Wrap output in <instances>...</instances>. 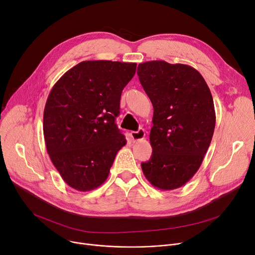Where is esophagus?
Segmentation results:
<instances>
[{
    "instance_id": "34e87169",
    "label": "esophagus",
    "mask_w": 255,
    "mask_h": 255,
    "mask_svg": "<svg viewBox=\"0 0 255 255\" xmlns=\"http://www.w3.org/2000/svg\"><path fill=\"white\" fill-rule=\"evenodd\" d=\"M130 137L133 141L141 140L143 137H145V130L138 129L137 131H131L130 132Z\"/></svg>"
}]
</instances>
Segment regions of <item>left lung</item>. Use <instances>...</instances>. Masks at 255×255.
I'll return each mask as SVG.
<instances>
[{"instance_id": "obj_1", "label": "left lung", "mask_w": 255, "mask_h": 255, "mask_svg": "<svg viewBox=\"0 0 255 255\" xmlns=\"http://www.w3.org/2000/svg\"><path fill=\"white\" fill-rule=\"evenodd\" d=\"M137 75L154 108L152 156L141 162V170L157 189H178L200 168L212 141V93L201 74L186 64L147 61L138 64Z\"/></svg>"}]
</instances>
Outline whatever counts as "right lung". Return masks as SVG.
I'll use <instances>...</instances> for the list:
<instances>
[{"instance_id":"1","label":"right lung","mask_w":255,"mask_h":255,"mask_svg":"<svg viewBox=\"0 0 255 255\" xmlns=\"http://www.w3.org/2000/svg\"><path fill=\"white\" fill-rule=\"evenodd\" d=\"M136 63L88 60L62 75L43 110L48 154L65 183L79 192L100 186L126 138L116 125L122 91Z\"/></svg>"}]
</instances>
